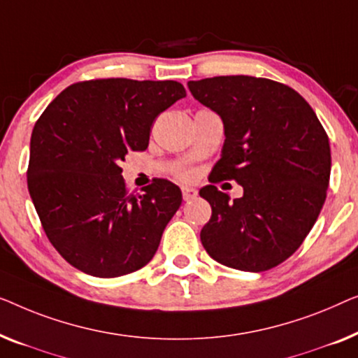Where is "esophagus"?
I'll list each match as a JSON object with an SVG mask.
<instances>
[{
    "label": "esophagus",
    "mask_w": 358,
    "mask_h": 358,
    "mask_svg": "<svg viewBox=\"0 0 358 358\" xmlns=\"http://www.w3.org/2000/svg\"><path fill=\"white\" fill-rule=\"evenodd\" d=\"M181 193H183L185 201H189V199H194L196 196H198V189L191 188V186H183V188H181Z\"/></svg>",
    "instance_id": "1"
}]
</instances>
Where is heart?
<instances>
[{
	"label": "heart",
	"instance_id": "1",
	"mask_svg": "<svg viewBox=\"0 0 358 358\" xmlns=\"http://www.w3.org/2000/svg\"><path fill=\"white\" fill-rule=\"evenodd\" d=\"M183 177H188V173H183Z\"/></svg>",
	"mask_w": 358,
	"mask_h": 358
}]
</instances>
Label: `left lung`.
<instances>
[{
  "mask_svg": "<svg viewBox=\"0 0 358 358\" xmlns=\"http://www.w3.org/2000/svg\"><path fill=\"white\" fill-rule=\"evenodd\" d=\"M188 89L224 123L210 181L243 186V196L234 201L214 185L199 191L213 208L201 243L231 269L275 268L303 243L324 204L328 134L308 102L275 80L217 76L189 80Z\"/></svg>",
  "mask_w": 358,
  "mask_h": 358,
  "instance_id": "left-lung-1",
  "label": "left lung"
}]
</instances>
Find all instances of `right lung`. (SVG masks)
Segmentation results:
<instances>
[{"label":"right lung","mask_w":358,"mask_h":358,"mask_svg":"<svg viewBox=\"0 0 358 358\" xmlns=\"http://www.w3.org/2000/svg\"><path fill=\"white\" fill-rule=\"evenodd\" d=\"M183 97L177 80H85L64 89L35 123L29 193L48 240L76 269L118 278L154 258L181 191L155 180L128 194L120 164L148 149L154 120Z\"/></svg>","instance_id":"1"}]
</instances>
